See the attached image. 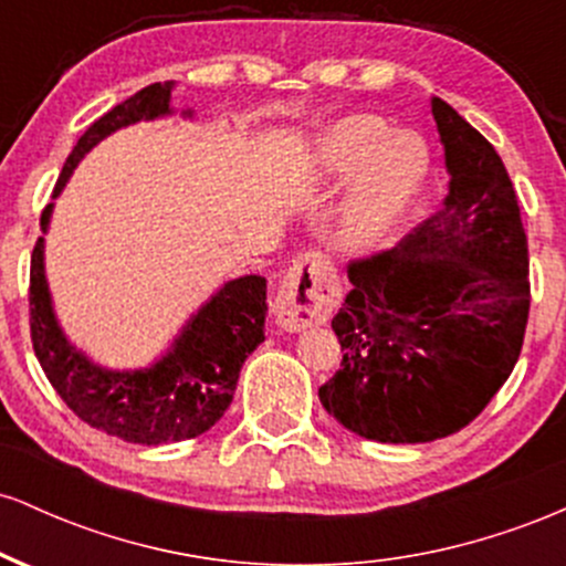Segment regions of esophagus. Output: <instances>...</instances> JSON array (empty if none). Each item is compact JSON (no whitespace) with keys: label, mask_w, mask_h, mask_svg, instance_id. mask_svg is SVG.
<instances>
[{"label":"esophagus","mask_w":566,"mask_h":566,"mask_svg":"<svg viewBox=\"0 0 566 566\" xmlns=\"http://www.w3.org/2000/svg\"><path fill=\"white\" fill-rule=\"evenodd\" d=\"M340 303V279L327 258L305 252L292 261L279 282L274 297L276 324L287 333H301L311 324H322L333 316Z\"/></svg>","instance_id":"obj_1"}]
</instances>
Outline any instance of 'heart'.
Returning a JSON list of instances; mask_svg holds the SVG:
<instances>
[{
	"label": "heart",
	"mask_w": 566,
	"mask_h": 566,
	"mask_svg": "<svg viewBox=\"0 0 566 566\" xmlns=\"http://www.w3.org/2000/svg\"><path fill=\"white\" fill-rule=\"evenodd\" d=\"M426 148L415 135H394L378 116H348L322 135L316 167L333 184L354 180L335 242L369 252L391 237L426 178Z\"/></svg>",
	"instance_id": "1"
}]
</instances>
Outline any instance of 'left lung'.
<instances>
[{
	"label": "left lung",
	"mask_w": 566,
	"mask_h": 566,
	"mask_svg": "<svg viewBox=\"0 0 566 566\" xmlns=\"http://www.w3.org/2000/svg\"><path fill=\"white\" fill-rule=\"evenodd\" d=\"M444 143V207L391 250L348 261L333 319L340 369L324 409L365 439H444L490 405L530 319L527 233L503 159L450 103L431 101Z\"/></svg>",
	"instance_id": "left-lung-1"
}]
</instances>
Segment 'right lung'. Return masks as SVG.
I'll use <instances>...</instances> for the list:
<instances>
[{"mask_svg":"<svg viewBox=\"0 0 566 566\" xmlns=\"http://www.w3.org/2000/svg\"><path fill=\"white\" fill-rule=\"evenodd\" d=\"M170 93L172 82L148 84L95 119L69 154L53 197L97 140L133 122L170 114ZM50 210L53 205L44 207L42 226H48ZM29 305L34 354L71 412L108 437L148 447L193 439L223 418L237 391L239 369L263 343L269 308L263 276L233 279L193 316L165 359L138 373H108L71 348L57 327L44 282L42 239L31 252Z\"/></svg>","mask_w":566,"mask_h":566,"instance_id":"right-lung-1","label":"right lung"}]
</instances>
